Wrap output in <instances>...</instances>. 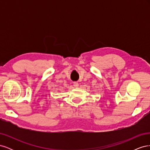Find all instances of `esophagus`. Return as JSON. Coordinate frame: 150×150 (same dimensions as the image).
Returning <instances> with one entry per match:
<instances>
[{"mask_svg": "<svg viewBox=\"0 0 150 150\" xmlns=\"http://www.w3.org/2000/svg\"><path fill=\"white\" fill-rule=\"evenodd\" d=\"M73 86H74V88H78L79 86V83L78 82H74Z\"/></svg>", "mask_w": 150, "mask_h": 150, "instance_id": "esophagus-1", "label": "esophagus"}]
</instances>
